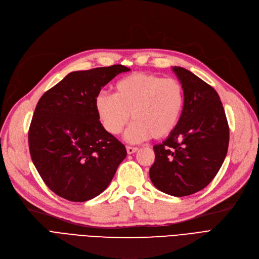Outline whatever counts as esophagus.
Segmentation results:
<instances>
[{"label":"esophagus","mask_w":259,"mask_h":259,"mask_svg":"<svg viewBox=\"0 0 259 259\" xmlns=\"http://www.w3.org/2000/svg\"><path fill=\"white\" fill-rule=\"evenodd\" d=\"M138 147H131V146H127V153L128 154H132L134 152L138 151Z\"/></svg>","instance_id":"esophagus-1"}]
</instances>
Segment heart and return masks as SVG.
<instances>
[{
	"mask_svg": "<svg viewBox=\"0 0 259 259\" xmlns=\"http://www.w3.org/2000/svg\"><path fill=\"white\" fill-rule=\"evenodd\" d=\"M185 93L176 78L134 73L115 84V94L100 92L95 98L96 114L104 129L117 136L131 118L126 131L129 143L164 139L176 129L182 116Z\"/></svg>",
	"mask_w": 259,
	"mask_h": 259,
	"instance_id": "heart-1",
	"label": "heart"
}]
</instances>
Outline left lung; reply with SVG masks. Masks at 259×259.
<instances>
[{"mask_svg": "<svg viewBox=\"0 0 259 259\" xmlns=\"http://www.w3.org/2000/svg\"><path fill=\"white\" fill-rule=\"evenodd\" d=\"M172 71L185 93L183 113L176 129L153 146L152 184L161 192L184 197L207 186L226 159L230 129L215 89L184 67Z\"/></svg>", "mask_w": 259, "mask_h": 259, "instance_id": "1", "label": "left lung"}]
</instances>
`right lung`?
Masks as SVG:
<instances>
[{
  "mask_svg": "<svg viewBox=\"0 0 259 259\" xmlns=\"http://www.w3.org/2000/svg\"><path fill=\"white\" fill-rule=\"evenodd\" d=\"M121 64L77 71L42 95L28 131L33 165L61 198L84 202L102 194L127 151L96 114L100 90L122 72Z\"/></svg>",
  "mask_w": 259,
  "mask_h": 259,
  "instance_id": "1",
  "label": "right lung"
}]
</instances>
